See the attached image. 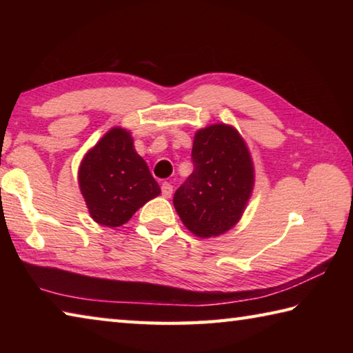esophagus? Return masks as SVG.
Returning <instances> with one entry per match:
<instances>
[{"instance_id":"34e87169","label":"esophagus","mask_w":353,"mask_h":353,"mask_svg":"<svg viewBox=\"0 0 353 353\" xmlns=\"http://www.w3.org/2000/svg\"><path fill=\"white\" fill-rule=\"evenodd\" d=\"M162 194L165 196V198H170V196L172 194V185L171 183H168V182L162 183Z\"/></svg>"}]
</instances>
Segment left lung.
Here are the masks:
<instances>
[{
	"label": "left lung",
	"mask_w": 353,
	"mask_h": 353,
	"mask_svg": "<svg viewBox=\"0 0 353 353\" xmlns=\"http://www.w3.org/2000/svg\"><path fill=\"white\" fill-rule=\"evenodd\" d=\"M194 170L174 193L183 225L199 238L224 234L240 221L254 190V165L243 137L227 124L194 135Z\"/></svg>",
	"instance_id": "8db88e82"
}]
</instances>
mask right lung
Wrapping results in <instances>:
<instances>
[{
    "instance_id": "obj_1",
    "label": "right lung",
    "mask_w": 353,
    "mask_h": 353,
    "mask_svg": "<svg viewBox=\"0 0 353 353\" xmlns=\"http://www.w3.org/2000/svg\"><path fill=\"white\" fill-rule=\"evenodd\" d=\"M79 187L90 216L105 227L128 223L160 194L159 183L135 151L132 135L123 128H112L83 155Z\"/></svg>"
}]
</instances>
